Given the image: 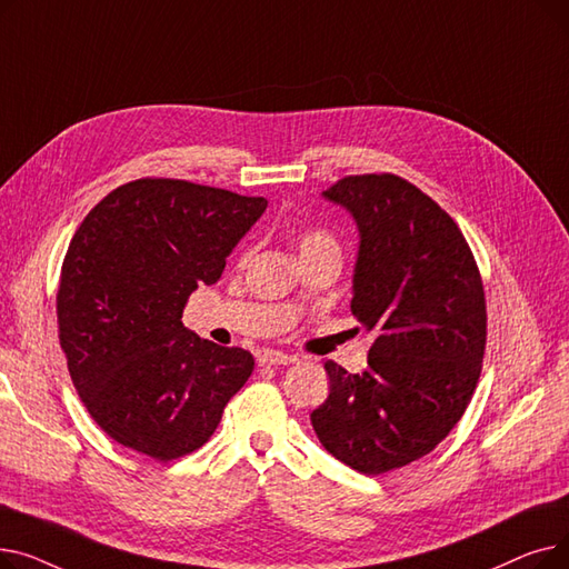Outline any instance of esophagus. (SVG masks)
I'll list each match as a JSON object with an SVG mask.
<instances>
[{
	"instance_id": "esophagus-1",
	"label": "esophagus",
	"mask_w": 569,
	"mask_h": 569,
	"mask_svg": "<svg viewBox=\"0 0 569 569\" xmlns=\"http://www.w3.org/2000/svg\"><path fill=\"white\" fill-rule=\"evenodd\" d=\"M292 362H297V355H288L281 350H262L258 355L260 367H281V365H292Z\"/></svg>"
}]
</instances>
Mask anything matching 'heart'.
<instances>
[{
  "label": "heart",
  "mask_w": 569,
  "mask_h": 569,
  "mask_svg": "<svg viewBox=\"0 0 569 569\" xmlns=\"http://www.w3.org/2000/svg\"><path fill=\"white\" fill-rule=\"evenodd\" d=\"M327 247L337 249V242H335V237L330 232L322 230V228L302 230V234H300V256L309 253V251H316V249H327Z\"/></svg>",
  "instance_id": "1"
}]
</instances>
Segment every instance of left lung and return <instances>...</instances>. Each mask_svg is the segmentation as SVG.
<instances>
[{
  "label": "left lung",
  "mask_w": 569,
  "mask_h": 569,
  "mask_svg": "<svg viewBox=\"0 0 569 569\" xmlns=\"http://www.w3.org/2000/svg\"><path fill=\"white\" fill-rule=\"evenodd\" d=\"M322 196L360 230L350 311L376 335L369 367L327 362L330 397L311 425L332 457L365 475L422 459L455 429L480 380L487 305L452 217L397 174H352Z\"/></svg>",
  "instance_id": "1"
}]
</instances>
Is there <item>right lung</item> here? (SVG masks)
Listing matches in <instances>:
<instances>
[{
  "label": "right lung",
  "mask_w": 569,
  "mask_h": 569,
  "mask_svg": "<svg viewBox=\"0 0 569 569\" xmlns=\"http://www.w3.org/2000/svg\"><path fill=\"white\" fill-rule=\"evenodd\" d=\"M264 209V198L144 177L76 230L57 290L59 343L84 408L119 445L157 461L191 455L249 380L253 355L200 339L182 313Z\"/></svg>",
  "instance_id": "add662e5"
}]
</instances>
